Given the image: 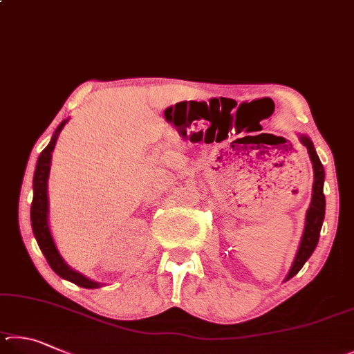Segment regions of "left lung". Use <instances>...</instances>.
I'll list each match as a JSON object with an SVG mask.
<instances>
[{
  "mask_svg": "<svg viewBox=\"0 0 354 354\" xmlns=\"http://www.w3.org/2000/svg\"><path fill=\"white\" fill-rule=\"evenodd\" d=\"M300 141L303 146H306L309 158H311L313 169H314V183H313V196H311V203H309V208L306 212V221H305V230H303V236L300 241L299 250H297V255L292 266H290L289 274L286 275V281L289 278L299 274V270L303 268L309 257L313 255L319 243L322 224H324L325 219V194H324V182H325V171L324 165L320 163L319 155L315 152L313 141L308 138L306 135H300Z\"/></svg>",
  "mask_w": 354,
  "mask_h": 354,
  "instance_id": "8db88e82",
  "label": "left lung"
}]
</instances>
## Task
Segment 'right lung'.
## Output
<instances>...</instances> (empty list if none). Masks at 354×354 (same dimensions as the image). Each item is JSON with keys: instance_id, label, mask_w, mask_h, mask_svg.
Here are the masks:
<instances>
[{"instance_id": "1", "label": "right lung", "mask_w": 354, "mask_h": 354, "mask_svg": "<svg viewBox=\"0 0 354 354\" xmlns=\"http://www.w3.org/2000/svg\"><path fill=\"white\" fill-rule=\"evenodd\" d=\"M66 121L68 120L62 121L59 124V127L54 132L49 145L43 149L39 160H37V166L34 172V199H32V205H30V225H32V232L37 239V244H39L41 253L45 255L48 264L51 266V269L55 272V274L64 278V280L77 284L80 288L96 289V288H101L102 284L93 281L90 278H86L85 275L80 274V272L71 269L70 266L65 263V259L60 257L48 224V177H49V166H51V157H53L51 152L54 151L55 141H57L60 130L64 129Z\"/></svg>"}]
</instances>
